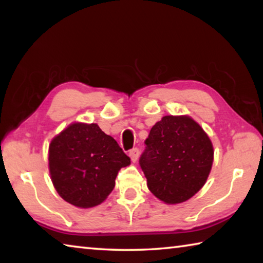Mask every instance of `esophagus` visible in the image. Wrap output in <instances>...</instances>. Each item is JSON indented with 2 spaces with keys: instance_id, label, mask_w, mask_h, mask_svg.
Returning a JSON list of instances; mask_svg holds the SVG:
<instances>
[{
  "instance_id": "1",
  "label": "esophagus",
  "mask_w": 263,
  "mask_h": 263,
  "mask_svg": "<svg viewBox=\"0 0 263 263\" xmlns=\"http://www.w3.org/2000/svg\"><path fill=\"white\" fill-rule=\"evenodd\" d=\"M128 155H130V158H131L132 161H137L138 157H139V148L135 147V148L130 149V152H128Z\"/></svg>"
}]
</instances>
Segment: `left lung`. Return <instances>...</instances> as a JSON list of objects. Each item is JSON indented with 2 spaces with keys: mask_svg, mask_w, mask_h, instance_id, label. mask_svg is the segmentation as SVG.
<instances>
[{
  "mask_svg": "<svg viewBox=\"0 0 263 263\" xmlns=\"http://www.w3.org/2000/svg\"><path fill=\"white\" fill-rule=\"evenodd\" d=\"M139 164L154 196L177 204L206 182L213 161L211 140L188 116H164L151 128Z\"/></svg>",
  "mask_w": 263,
  "mask_h": 263,
  "instance_id": "left-lung-1",
  "label": "left lung"
}]
</instances>
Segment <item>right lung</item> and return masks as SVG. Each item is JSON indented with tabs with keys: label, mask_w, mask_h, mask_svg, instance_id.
<instances>
[{
	"label": "right lung",
	"mask_w": 263,
	"mask_h": 263,
	"mask_svg": "<svg viewBox=\"0 0 263 263\" xmlns=\"http://www.w3.org/2000/svg\"><path fill=\"white\" fill-rule=\"evenodd\" d=\"M130 164L112 137L97 124L74 123L51 141L48 166L53 185L78 208L101 204L115 188L121 168Z\"/></svg>",
	"instance_id": "right-lung-1"
}]
</instances>
